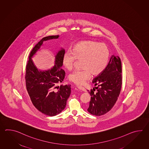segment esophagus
Segmentation results:
<instances>
[{"label":"esophagus","instance_id":"obj_1","mask_svg":"<svg viewBox=\"0 0 149 149\" xmlns=\"http://www.w3.org/2000/svg\"><path fill=\"white\" fill-rule=\"evenodd\" d=\"M77 87L79 89V90H80V91H81L85 92H86V89L84 87H81V86H77Z\"/></svg>","mask_w":149,"mask_h":149}]
</instances>
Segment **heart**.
I'll return each instance as SVG.
<instances>
[{
	"mask_svg": "<svg viewBox=\"0 0 149 149\" xmlns=\"http://www.w3.org/2000/svg\"><path fill=\"white\" fill-rule=\"evenodd\" d=\"M109 51L107 46L94 41H84L75 45L71 51L64 53L62 63L68 71L73 69L76 60H82V70L71 73L69 79L77 85H82L91 75L97 76L107 65Z\"/></svg>",
	"mask_w": 149,
	"mask_h": 149,
	"instance_id": "1",
	"label": "heart"
}]
</instances>
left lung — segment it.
<instances>
[{
    "label": "left lung",
    "mask_w": 149,
    "mask_h": 149,
    "mask_svg": "<svg viewBox=\"0 0 149 149\" xmlns=\"http://www.w3.org/2000/svg\"><path fill=\"white\" fill-rule=\"evenodd\" d=\"M121 72L120 57L112 55L104 71L93 80L96 87L88 91L92 96L87 109L91 114L100 116L113 107L120 93Z\"/></svg>",
    "instance_id": "obj_1"
}]
</instances>
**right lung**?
<instances>
[{"label": "right lung", "mask_w": 149, "mask_h": 149, "mask_svg": "<svg viewBox=\"0 0 149 149\" xmlns=\"http://www.w3.org/2000/svg\"><path fill=\"white\" fill-rule=\"evenodd\" d=\"M58 37V35L46 37L35 45L29 55L25 70L26 87L32 104L41 113L49 116H56L63 110L71 94L70 85L57 86L63 81L65 76V71L61 69L65 50L62 48L57 53L55 65L46 71H38L31 57L44 41Z\"/></svg>", "instance_id": "add662e5"}]
</instances>
